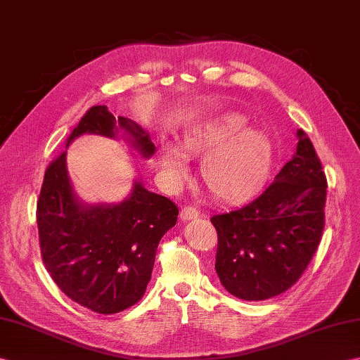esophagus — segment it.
Wrapping results in <instances>:
<instances>
[{
  "label": "esophagus",
  "instance_id": "obj_1",
  "mask_svg": "<svg viewBox=\"0 0 360 360\" xmlns=\"http://www.w3.org/2000/svg\"><path fill=\"white\" fill-rule=\"evenodd\" d=\"M198 216H199V212L196 210L195 207H184L181 210L179 218L182 221H191V219H196Z\"/></svg>",
  "mask_w": 360,
  "mask_h": 360
}]
</instances>
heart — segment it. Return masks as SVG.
Here are the masks:
<instances>
[{"label": "heart", "instance_id": "b5f03b06", "mask_svg": "<svg viewBox=\"0 0 360 360\" xmlns=\"http://www.w3.org/2000/svg\"><path fill=\"white\" fill-rule=\"evenodd\" d=\"M247 127L245 116L227 112L188 129L179 148L162 146L158 164L167 186L178 187L187 178V158L204 154L200 176L214 198L238 200L253 195L271 170L274 146L266 133Z\"/></svg>", "mask_w": 360, "mask_h": 360}]
</instances>
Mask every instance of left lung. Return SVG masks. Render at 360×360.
I'll list each match as a JSON object with an SVG mask.
<instances>
[{"mask_svg":"<svg viewBox=\"0 0 360 360\" xmlns=\"http://www.w3.org/2000/svg\"><path fill=\"white\" fill-rule=\"evenodd\" d=\"M293 158L252 202L212 216L218 231L214 269L222 287L265 300L295 285L319 245L327 179L310 138L297 130Z\"/></svg>","mask_w":360,"mask_h":360,"instance_id":"1","label":"left lung"}]
</instances>
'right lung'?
I'll return each instance as SVG.
<instances>
[{"instance_id": "add662e5", "label": "right lung", "mask_w": 360, "mask_h": 360, "mask_svg": "<svg viewBox=\"0 0 360 360\" xmlns=\"http://www.w3.org/2000/svg\"><path fill=\"white\" fill-rule=\"evenodd\" d=\"M121 136L148 160L155 144L148 131L105 105L82 116L65 148L86 135ZM67 152L47 167L37 205L43 262L65 296L99 314H115L135 305L152 278L156 248L174 227L178 207L148 191L135 179L130 195L118 204H86L67 173Z\"/></svg>"}]
</instances>
